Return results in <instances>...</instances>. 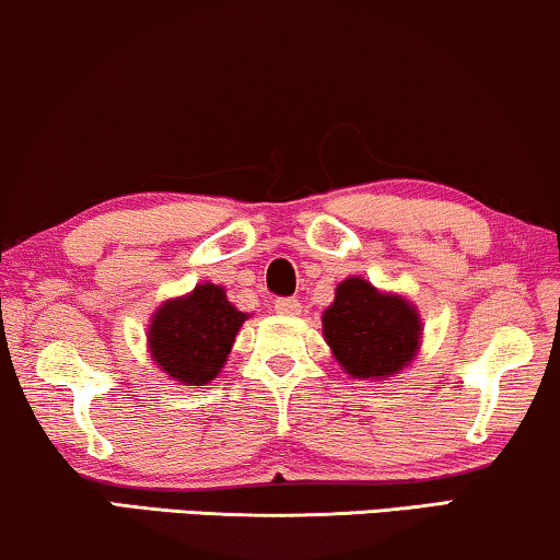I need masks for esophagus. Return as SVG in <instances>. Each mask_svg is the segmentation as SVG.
I'll use <instances>...</instances> for the list:
<instances>
[{
    "instance_id": "obj_1",
    "label": "esophagus",
    "mask_w": 560,
    "mask_h": 560,
    "mask_svg": "<svg viewBox=\"0 0 560 560\" xmlns=\"http://www.w3.org/2000/svg\"><path fill=\"white\" fill-rule=\"evenodd\" d=\"M272 308L280 313V316H298L301 313V301L298 298H275Z\"/></svg>"
}]
</instances>
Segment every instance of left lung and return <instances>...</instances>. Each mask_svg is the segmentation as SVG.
Here are the masks:
<instances>
[{
	"mask_svg": "<svg viewBox=\"0 0 560 560\" xmlns=\"http://www.w3.org/2000/svg\"><path fill=\"white\" fill-rule=\"evenodd\" d=\"M324 336L351 377L385 380L416 357L420 320L400 295H385L362 278H349L324 313Z\"/></svg>",
	"mask_w": 560,
	"mask_h": 560,
	"instance_id": "8db88e82",
	"label": "left lung"
}]
</instances>
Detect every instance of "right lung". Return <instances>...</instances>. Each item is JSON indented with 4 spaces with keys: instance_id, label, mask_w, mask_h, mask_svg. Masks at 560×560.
<instances>
[{
    "instance_id": "right-lung-1",
    "label": "right lung",
    "mask_w": 560,
    "mask_h": 560,
    "mask_svg": "<svg viewBox=\"0 0 560 560\" xmlns=\"http://www.w3.org/2000/svg\"><path fill=\"white\" fill-rule=\"evenodd\" d=\"M247 318L226 301L224 288L198 285L194 293L160 305L150 324V351L158 366L183 385L217 377Z\"/></svg>"
}]
</instances>
